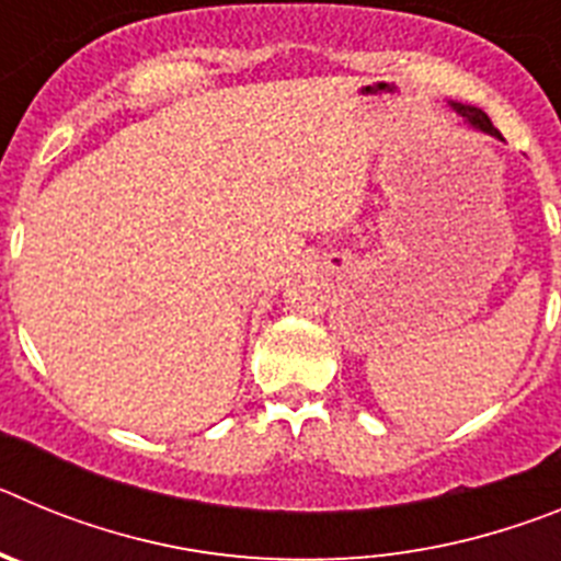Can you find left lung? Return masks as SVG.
<instances>
[{
  "label": "left lung",
  "mask_w": 561,
  "mask_h": 561,
  "mask_svg": "<svg viewBox=\"0 0 561 561\" xmlns=\"http://www.w3.org/2000/svg\"><path fill=\"white\" fill-rule=\"evenodd\" d=\"M455 108H458L466 121L472 123V126H478L480 131L492 134V137H500V131L492 126V121H489V114H485V112H480V108H472V106H460V103H455Z\"/></svg>",
  "instance_id": "obj_1"
}]
</instances>
